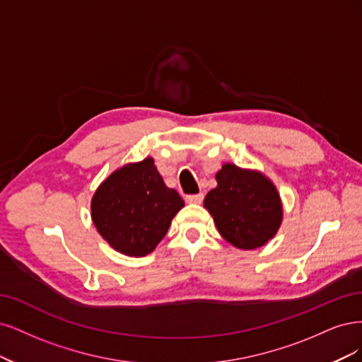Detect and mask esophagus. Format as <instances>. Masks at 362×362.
<instances>
[{
  "label": "esophagus",
  "instance_id": "34e87169",
  "mask_svg": "<svg viewBox=\"0 0 362 362\" xmlns=\"http://www.w3.org/2000/svg\"><path fill=\"white\" fill-rule=\"evenodd\" d=\"M204 195L200 192V194H194V195H186V203H191V204H200L203 202Z\"/></svg>",
  "mask_w": 362,
  "mask_h": 362
}]
</instances>
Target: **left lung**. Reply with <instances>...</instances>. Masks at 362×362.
<instances>
[{"instance_id":"1","label":"left lung","mask_w":362,"mask_h":362,"mask_svg":"<svg viewBox=\"0 0 362 362\" xmlns=\"http://www.w3.org/2000/svg\"><path fill=\"white\" fill-rule=\"evenodd\" d=\"M216 188L204 198L206 211L233 247L257 250L281 227L283 203L274 182L259 170L226 162L216 173Z\"/></svg>"}]
</instances>
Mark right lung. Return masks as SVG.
I'll return each instance as SVG.
<instances>
[{
	"label": "right lung",
	"mask_w": 362,
	"mask_h": 362,
	"mask_svg": "<svg viewBox=\"0 0 362 362\" xmlns=\"http://www.w3.org/2000/svg\"><path fill=\"white\" fill-rule=\"evenodd\" d=\"M183 206L182 197L167 188L150 156L112 171L98 186L90 204L99 235L129 257L155 251Z\"/></svg>",
	"instance_id": "obj_1"
}]
</instances>
